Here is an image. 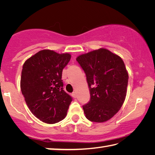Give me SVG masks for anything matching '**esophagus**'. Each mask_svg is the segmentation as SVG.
<instances>
[{
  "instance_id": "1",
  "label": "esophagus",
  "mask_w": 155,
  "mask_h": 155,
  "mask_svg": "<svg viewBox=\"0 0 155 155\" xmlns=\"http://www.w3.org/2000/svg\"><path fill=\"white\" fill-rule=\"evenodd\" d=\"M72 96L73 98H77V93H76V92H73V93L72 94Z\"/></svg>"
}]
</instances>
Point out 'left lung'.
<instances>
[{"mask_svg": "<svg viewBox=\"0 0 155 155\" xmlns=\"http://www.w3.org/2000/svg\"><path fill=\"white\" fill-rule=\"evenodd\" d=\"M77 61L85 72L91 99L83 109L90 121H108L120 111L127 93L128 74L121 57L101 48L80 54Z\"/></svg>", "mask_w": 155, "mask_h": 155, "instance_id": "left-lung-1", "label": "left lung"}]
</instances>
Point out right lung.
I'll use <instances>...</instances> for the list:
<instances>
[{
  "label": "right lung",
  "mask_w": 155,
  "mask_h": 155,
  "mask_svg": "<svg viewBox=\"0 0 155 155\" xmlns=\"http://www.w3.org/2000/svg\"><path fill=\"white\" fill-rule=\"evenodd\" d=\"M70 53L45 49L27 59L22 66L20 89L31 113L47 124L64 120L72 102L63 90V69L70 61Z\"/></svg>",
  "instance_id": "right-lung-1"
}]
</instances>
